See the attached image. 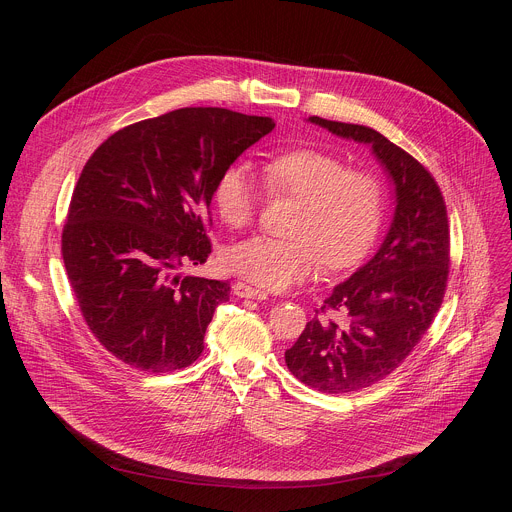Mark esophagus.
<instances>
[{
  "instance_id": "1",
  "label": "esophagus",
  "mask_w": 512,
  "mask_h": 512,
  "mask_svg": "<svg viewBox=\"0 0 512 512\" xmlns=\"http://www.w3.org/2000/svg\"><path fill=\"white\" fill-rule=\"evenodd\" d=\"M233 291H235V296H239V298H253V300H267V294L263 289H257V287H251V285H247V283H243V281H237L235 285H233Z\"/></svg>"
}]
</instances>
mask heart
<instances>
[{"instance_id": "b5f03b06", "label": "heart", "mask_w": 512, "mask_h": 512, "mask_svg": "<svg viewBox=\"0 0 512 512\" xmlns=\"http://www.w3.org/2000/svg\"><path fill=\"white\" fill-rule=\"evenodd\" d=\"M265 186L275 196L300 200L291 239L251 237L229 247V271L267 289H285L328 269L356 265L375 245L383 225L381 182L364 170H348L334 154L298 148L271 156L263 166ZM261 188L251 170L229 164L216 176L212 204L233 229L253 223Z\"/></svg>"}]
</instances>
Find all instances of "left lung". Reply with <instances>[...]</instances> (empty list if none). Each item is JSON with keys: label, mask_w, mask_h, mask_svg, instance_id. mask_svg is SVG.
I'll list each match as a JSON object with an SVG mask.
<instances>
[{"label": "left lung", "mask_w": 512, "mask_h": 512, "mask_svg": "<svg viewBox=\"0 0 512 512\" xmlns=\"http://www.w3.org/2000/svg\"><path fill=\"white\" fill-rule=\"evenodd\" d=\"M338 137L371 145L395 186V216L375 257L336 285L318 318L285 350L296 379L322 393H352L391 375L440 310L450 273L446 202L433 176L379 131L310 117ZM340 313L338 321L329 318Z\"/></svg>", "instance_id": "8db88e82"}]
</instances>
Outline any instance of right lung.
<instances>
[{
  "label": "right lung",
  "mask_w": 512,
  "mask_h": 512,
  "mask_svg": "<svg viewBox=\"0 0 512 512\" xmlns=\"http://www.w3.org/2000/svg\"><path fill=\"white\" fill-rule=\"evenodd\" d=\"M273 127L271 117L184 107L119 129L85 164L62 259L87 326L129 367L180 371L204 350L231 285L176 271L206 263L214 180Z\"/></svg>",
  "instance_id": "add662e5"
}]
</instances>
